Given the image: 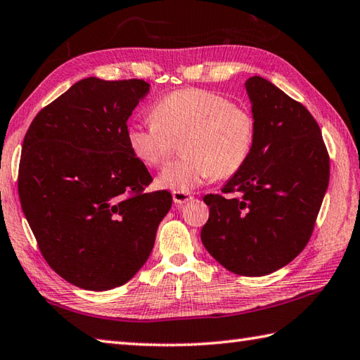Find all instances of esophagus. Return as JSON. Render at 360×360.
Listing matches in <instances>:
<instances>
[{
    "mask_svg": "<svg viewBox=\"0 0 360 360\" xmlns=\"http://www.w3.org/2000/svg\"><path fill=\"white\" fill-rule=\"evenodd\" d=\"M190 200H193V196L190 195V192H181V190H174L173 192V201L178 204V206H182V204L188 202Z\"/></svg>",
    "mask_w": 360,
    "mask_h": 360,
    "instance_id": "esophagus-1",
    "label": "esophagus"
}]
</instances>
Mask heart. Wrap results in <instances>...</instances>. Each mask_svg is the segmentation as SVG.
<instances>
[{"label":"heart","mask_w":360,"mask_h":360,"mask_svg":"<svg viewBox=\"0 0 360 360\" xmlns=\"http://www.w3.org/2000/svg\"><path fill=\"white\" fill-rule=\"evenodd\" d=\"M150 123H132L128 146L142 164L165 165L181 140L184 154L159 176L164 188L188 192L210 178L228 179L248 162L256 123L248 110L202 89H181L153 105Z\"/></svg>","instance_id":"1"}]
</instances>
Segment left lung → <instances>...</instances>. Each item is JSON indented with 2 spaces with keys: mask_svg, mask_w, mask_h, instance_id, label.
Returning <instances> with one entry per match:
<instances>
[{
  "mask_svg": "<svg viewBox=\"0 0 360 360\" xmlns=\"http://www.w3.org/2000/svg\"><path fill=\"white\" fill-rule=\"evenodd\" d=\"M256 139L223 193L206 195L201 242L224 269L265 276L297 257L311 238L329 184V154L304 105L260 76L246 81Z\"/></svg>",
  "mask_w": 360,
  "mask_h": 360,
  "instance_id": "obj_1",
  "label": "left lung"
}]
</instances>
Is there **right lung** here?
Returning a JSON list of instances; mask_svg holds the SVG:
<instances>
[{
	"label": "right lung",
	"mask_w": 360,
	"mask_h": 360,
	"mask_svg": "<svg viewBox=\"0 0 360 360\" xmlns=\"http://www.w3.org/2000/svg\"><path fill=\"white\" fill-rule=\"evenodd\" d=\"M143 79L87 77L41 109L18 167L21 209L48 265L76 287L128 283L172 207L126 140L128 118L148 94Z\"/></svg>",
	"instance_id": "1"
}]
</instances>
